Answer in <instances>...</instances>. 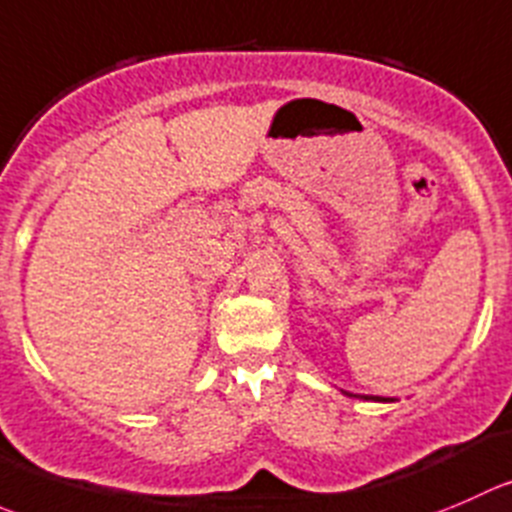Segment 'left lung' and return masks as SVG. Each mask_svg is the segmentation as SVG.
<instances>
[{
    "instance_id": "8db88e82",
    "label": "left lung",
    "mask_w": 512,
    "mask_h": 512,
    "mask_svg": "<svg viewBox=\"0 0 512 512\" xmlns=\"http://www.w3.org/2000/svg\"><path fill=\"white\" fill-rule=\"evenodd\" d=\"M347 398H360V400H370V403H393L390 398H377V395H352V393H345Z\"/></svg>"
}]
</instances>
